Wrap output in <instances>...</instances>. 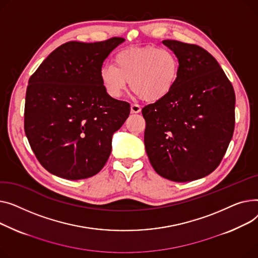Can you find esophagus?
I'll return each mask as SVG.
<instances>
[{
    "label": "esophagus",
    "instance_id": "esophagus-1",
    "mask_svg": "<svg viewBox=\"0 0 258 258\" xmlns=\"http://www.w3.org/2000/svg\"><path fill=\"white\" fill-rule=\"evenodd\" d=\"M142 108L139 104H131V112L132 113H139L141 112Z\"/></svg>",
    "mask_w": 258,
    "mask_h": 258
}]
</instances>
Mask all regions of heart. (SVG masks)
<instances>
[{
	"label": "heart",
	"instance_id": "1",
	"mask_svg": "<svg viewBox=\"0 0 258 258\" xmlns=\"http://www.w3.org/2000/svg\"><path fill=\"white\" fill-rule=\"evenodd\" d=\"M180 61L168 48H132L118 52L112 64L100 70V81L109 97L118 99L130 87L141 99L156 102L168 96L177 83Z\"/></svg>",
	"mask_w": 258,
	"mask_h": 258
}]
</instances>
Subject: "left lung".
<instances>
[{"label":"left lung","mask_w":258,"mask_h":258,"mask_svg":"<svg viewBox=\"0 0 258 258\" xmlns=\"http://www.w3.org/2000/svg\"><path fill=\"white\" fill-rule=\"evenodd\" d=\"M179 58L177 83L142 109L145 147L155 172L175 182L213 173L232 139L234 89L215 57L197 44L166 39Z\"/></svg>","instance_id":"8db88e82"}]
</instances>
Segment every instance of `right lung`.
<instances>
[{"label":"right lung","mask_w":258,"mask_h":258,"mask_svg":"<svg viewBox=\"0 0 258 258\" xmlns=\"http://www.w3.org/2000/svg\"><path fill=\"white\" fill-rule=\"evenodd\" d=\"M124 40L66 42L30 77L25 133L36 158L51 174L85 179L98 174L108 160L112 134L129 116L130 104L105 93L100 70Z\"/></svg>","instance_id":"right-lung-1"}]
</instances>
